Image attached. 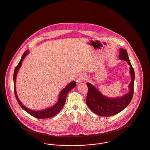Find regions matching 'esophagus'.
<instances>
[{
	"label": "esophagus",
	"mask_w": 150,
	"mask_h": 150,
	"mask_svg": "<svg viewBox=\"0 0 150 150\" xmlns=\"http://www.w3.org/2000/svg\"><path fill=\"white\" fill-rule=\"evenodd\" d=\"M86 79V75L84 74H81L80 76H79L78 81L79 83H82Z\"/></svg>",
	"instance_id": "obj_1"
}]
</instances>
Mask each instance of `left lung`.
Here are the masks:
<instances>
[{
  "label": "left lung",
  "mask_w": 150,
  "mask_h": 150,
  "mask_svg": "<svg viewBox=\"0 0 150 150\" xmlns=\"http://www.w3.org/2000/svg\"><path fill=\"white\" fill-rule=\"evenodd\" d=\"M120 50V59L126 61L130 66L131 81L129 84V93L121 97L109 98L102 95L93 85L87 83L88 90L86 97V104L93 112L100 116H112L120 113L130 103L133 97L134 71L127 50L122 48Z\"/></svg>",
  "instance_id": "8db88e82"
}]
</instances>
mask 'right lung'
I'll return each mask as SVG.
<instances>
[{
	"instance_id": "1",
	"label": "right lung",
	"mask_w": 150,
	"mask_h": 150,
	"mask_svg": "<svg viewBox=\"0 0 150 150\" xmlns=\"http://www.w3.org/2000/svg\"><path fill=\"white\" fill-rule=\"evenodd\" d=\"M28 50H26L24 52V53L23 54V55L22 56V58H21L20 62H19L18 64L16 66V68H15V70H14L13 79H14V94H15V96L16 97V99H17L19 105L21 106V108L23 109H24L26 112H27L31 116L37 118H39V119L43 118L44 119V118H48L54 116L63 108V106L64 105L68 93L73 88H74L76 86V82L75 81L71 82V83H69L65 88H64L61 91V92L59 94V100H57V103L55 104V105H54L53 106L50 107V108H47L46 109H44V110H38V111H34V110H30V109L27 108L20 102V100H19L18 98L17 92H16V78H17L18 71L19 68L22 64V61L23 60L25 56L28 54Z\"/></svg>"
}]
</instances>
